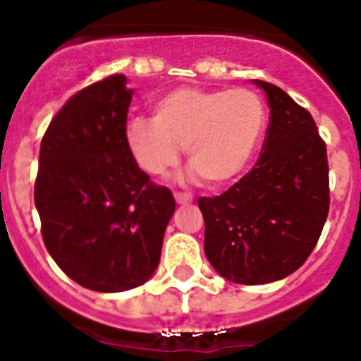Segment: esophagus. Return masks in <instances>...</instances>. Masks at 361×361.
Returning <instances> with one entry per match:
<instances>
[{
  "label": "esophagus",
  "mask_w": 361,
  "mask_h": 361,
  "mask_svg": "<svg viewBox=\"0 0 361 361\" xmlns=\"http://www.w3.org/2000/svg\"><path fill=\"white\" fill-rule=\"evenodd\" d=\"M174 199H176L178 204H190L194 201V197H192L190 194H180V192H176L174 194Z\"/></svg>",
  "instance_id": "obj_1"
}]
</instances>
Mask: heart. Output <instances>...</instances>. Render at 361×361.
I'll use <instances>...</instances> for the list:
<instances>
[{
    "label": "heart",
    "instance_id": "heart-1",
    "mask_svg": "<svg viewBox=\"0 0 361 361\" xmlns=\"http://www.w3.org/2000/svg\"><path fill=\"white\" fill-rule=\"evenodd\" d=\"M154 118L133 116L123 136L134 162L162 176L181 157L211 185L241 176L257 154L267 126V110L250 89L180 87L154 103Z\"/></svg>",
    "mask_w": 361,
    "mask_h": 361
}]
</instances>
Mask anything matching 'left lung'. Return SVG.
<instances>
[{"mask_svg": "<svg viewBox=\"0 0 361 361\" xmlns=\"http://www.w3.org/2000/svg\"><path fill=\"white\" fill-rule=\"evenodd\" d=\"M265 92L271 118L257 166L216 197H201L204 253L239 285H265L297 271L318 243L330 206L326 147L311 113L279 87Z\"/></svg>", "mask_w": 361, "mask_h": 361, "instance_id": "obj_1", "label": "left lung"}]
</instances>
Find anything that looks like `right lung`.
<instances>
[{
  "mask_svg": "<svg viewBox=\"0 0 361 361\" xmlns=\"http://www.w3.org/2000/svg\"><path fill=\"white\" fill-rule=\"evenodd\" d=\"M133 94L123 75L80 90L39 147L43 243L64 274L94 292H126L154 276L176 207L169 188L152 183L129 154L123 127Z\"/></svg>",
  "mask_w": 361,
  "mask_h": 361,
  "instance_id": "right-lung-1",
  "label": "right lung"
}]
</instances>
